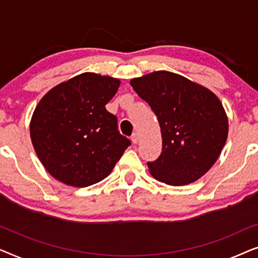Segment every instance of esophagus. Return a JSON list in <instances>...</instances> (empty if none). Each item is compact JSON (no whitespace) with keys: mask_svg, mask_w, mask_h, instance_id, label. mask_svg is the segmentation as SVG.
Returning <instances> with one entry per match:
<instances>
[{"mask_svg":"<svg viewBox=\"0 0 258 258\" xmlns=\"http://www.w3.org/2000/svg\"><path fill=\"white\" fill-rule=\"evenodd\" d=\"M139 140H140L139 134H137V133H134V134H133V136H132V141H133V143H134V144H137V143H139Z\"/></svg>","mask_w":258,"mask_h":258,"instance_id":"obj_1","label":"esophagus"}]
</instances>
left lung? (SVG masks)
<instances>
[{"label": "left lung", "mask_w": 258, "mask_h": 258, "mask_svg": "<svg viewBox=\"0 0 258 258\" xmlns=\"http://www.w3.org/2000/svg\"><path fill=\"white\" fill-rule=\"evenodd\" d=\"M157 116L162 153L148 162L150 174L169 185L202 177L217 161L228 137L221 101L207 88L170 72H154L130 81Z\"/></svg>", "instance_id": "1"}]
</instances>
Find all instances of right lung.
Masks as SVG:
<instances>
[{"label": "right lung", "mask_w": 258, "mask_h": 258, "mask_svg": "<svg viewBox=\"0 0 258 258\" xmlns=\"http://www.w3.org/2000/svg\"><path fill=\"white\" fill-rule=\"evenodd\" d=\"M119 80L84 73L44 95L30 122V137L41 163L64 184L88 186L110 174L130 146L105 104Z\"/></svg>", "instance_id": "obj_1"}]
</instances>
